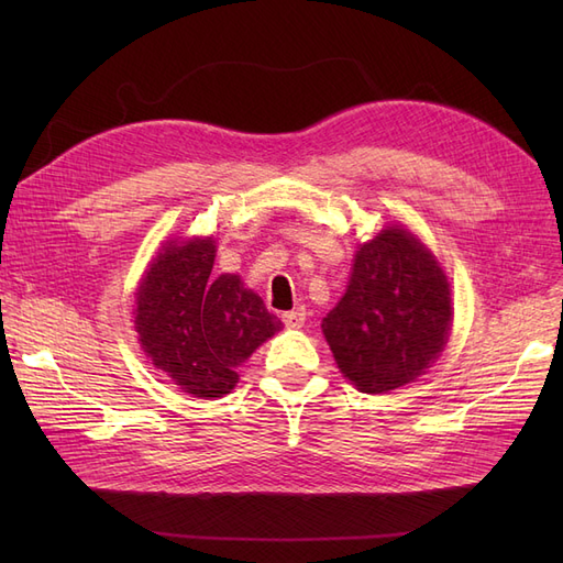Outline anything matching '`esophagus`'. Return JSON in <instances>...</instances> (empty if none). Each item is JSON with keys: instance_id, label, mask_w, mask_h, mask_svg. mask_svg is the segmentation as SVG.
Listing matches in <instances>:
<instances>
[{"instance_id": "34e87169", "label": "esophagus", "mask_w": 563, "mask_h": 563, "mask_svg": "<svg viewBox=\"0 0 563 563\" xmlns=\"http://www.w3.org/2000/svg\"><path fill=\"white\" fill-rule=\"evenodd\" d=\"M282 321L286 323V329H302V323H305V310L298 308V310H291V312H284V314H282Z\"/></svg>"}]
</instances>
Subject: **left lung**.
<instances>
[{
  "mask_svg": "<svg viewBox=\"0 0 563 563\" xmlns=\"http://www.w3.org/2000/svg\"><path fill=\"white\" fill-rule=\"evenodd\" d=\"M451 310L434 255L411 232L387 228L356 251L347 291L321 329L345 378L380 395L416 380L437 360Z\"/></svg>",
  "mask_w": 563,
  "mask_h": 563,
  "instance_id": "8db88e82",
  "label": "left lung"
}]
</instances>
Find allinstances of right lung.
<instances>
[{"instance_id":"1","label":"right lung","mask_w":563,"mask_h":563,"mask_svg":"<svg viewBox=\"0 0 563 563\" xmlns=\"http://www.w3.org/2000/svg\"><path fill=\"white\" fill-rule=\"evenodd\" d=\"M213 258V240L166 244L135 302V331L152 364L201 399L228 395L240 378L234 368L282 331L240 277H211Z\"/></svg>"}]
</instances>
